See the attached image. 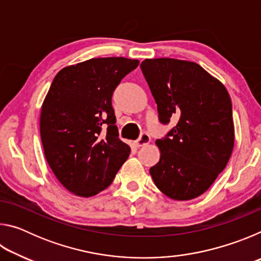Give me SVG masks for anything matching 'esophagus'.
Masks as SVG:
<instances>
[{
    "mask_svg": "<svg viewBox=\"0 0 261 261\" xmlns=\"http://www.w3.org/2000/svg\"><path fill=\"white\" fill-rule=\"evenodd\" d=\"M149 141H151V137H149V135L143 134L139 137V139L136 140V145L138 147H141V146H145V145L149 144Z\"/></svg>",
    "mask_w": 261,
    "mask_h": 261,
    "instance_id": "esophagus-1",
    "label": "esophagus"
}]
</instances>
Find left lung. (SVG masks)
Listing matches in <instances>:
<instances>
[{
    "label": "left lung",
    "instance_id": "1",
    "mask_svg": "<svg viewBox=\"0 0 261 261\" xmlns=\"http://www.w3.org/2000/svg\"><path fill=\"white\" fill-rule=\"evenodd\" d=\"M162 123L179 117L165 139L155 141L160 160L149 174L174 200H191L208 190L226 168L235 141L227 88L194 62L146 59L140 64Z\"/></svg>",
    "mask_w": 261,
    "mask_h": 261
}]
</instances>
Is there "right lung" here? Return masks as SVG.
Instances as JSON below:
<instances>
[{
    "instance_id": "add662e5",
    "label": "right lung",
    "mask_w": 261,
    "mask_h": 261,
    "mask_svg": "<svg viewBox=\"0 0 261 261\" xmlns=\"http://www.w3.org/2000/svg\"><path fill=\"white\" fill-rule=\"evenodd\" d=\"M138 60L99 57L69 65L42 102L40 136L46 160L63 187L92 197L112 184L130 154L118 138L112 95Z\"/></svg>"
}]
</instances>
